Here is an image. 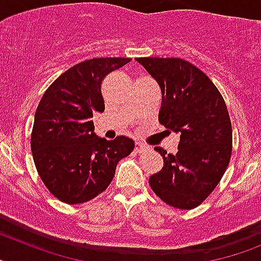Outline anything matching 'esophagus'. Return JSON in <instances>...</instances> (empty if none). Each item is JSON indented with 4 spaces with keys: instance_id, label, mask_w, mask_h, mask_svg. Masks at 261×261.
I'll return each mask as SVG.
<instances>
[{
    "instance_id": "esophagus-1",
    "label": "esophagus",
    "mask_w": 261,
    "mask_h": 261,
    "mask_svg": "<svg viewBox=\"0 0 261 261\" xmlns=\"http://www.w3.org/2000/svg\"><path fill=\"white\" fill-rule=\"evenodd\" d=\"M148 149V146L144 145V144L141 143H136L135 144V152L136 153H141V152H144V150Z\"/></svg>"
}]
</instances>
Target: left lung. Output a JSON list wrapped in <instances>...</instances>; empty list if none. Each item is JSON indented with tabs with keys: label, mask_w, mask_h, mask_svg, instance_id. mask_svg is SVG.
I'll use <instances>...</instances> for the list:
<instances>
[{
	"label": "left lung",
	"mask_w": 261,
	"mask_h": 261,
	"mask_svg": "<svg viewBox=\"0 0 261 261\" xmlns=\"http://www.w3.org/2000/svg\"><path fill=\"white\" fill-rule=\"evenodd\" d=\"M161 89L159 121L180 133L178 150L160 146L164 167L149 177L152 191L168 205L192 210L203 203L223 177L232 153V125L215 84L181 58H136Z\"/></svg>",
	"instance_id": "1"
}]
</instances>
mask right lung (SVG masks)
Segmentation results:
<instances>
[{
  "label": "right lung",
  "instance_id": "right-lung-1",
  "mask_svg": "<svg viewBox=\"0 0 261 261\" xmlns=\"http://www.w3.org/2000/svg\"><path fill=\"white\" fill-rule=\"evenodd\" d=\"M130 58H92L68 69L46 89L34 115L32 153L51 195L66 204H81L104 192L121 159L135 141L125 136L98 137L92 121L104 112L101 83Z\"/></svg>",
  "mask_w": 261,
  "mask_h": 261
}]
</instances>
